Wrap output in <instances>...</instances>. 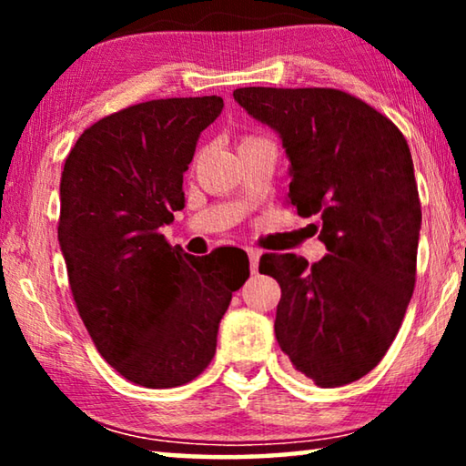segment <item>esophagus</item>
<instances>
[{
	"label": "esophagus",
	"mask_w": 466,
	"mask_h": 466,
	"mask_svg": "<svg viewBox=\"0 0 466 466\" xmlns=\"http://www.w3.org/2000/svg\"><path fill=\"white\" fill-rule=\"evenodd\" d=\"M247 255H248V263H250V273L255 275L258 271V257H261V252H258L257 248L248 247L247 248Z\"/></svg>",
	"instance_id": "34e87169"
}]
</instances>
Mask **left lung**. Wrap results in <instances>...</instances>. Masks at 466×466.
I'll return each instance as SVG.
<instances>
[{
  "instance_id": "1",
  "label": "left lung",
  "mask_w": 466,
  "mask_h": 466,
  "mask_svg": "<svg viewBox=\"0 0 466 466\" xmlns=\"http://www.w3.org/2000/svg\"><path fill=\"white\" fill-rule=\"evenodd\" d=\"M234 100L281 136L286 203L319 218L329 250L312 265L291 252L258 261L281 286V351L322 389L360 380L389 351L413 296L421 203L411 149L389 116L343 90L252 86Z\"/></svg>"
}]
</instances>
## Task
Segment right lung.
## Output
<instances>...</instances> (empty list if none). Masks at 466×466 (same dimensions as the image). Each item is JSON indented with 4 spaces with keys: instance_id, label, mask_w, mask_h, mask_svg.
<instances>
[{
    "instance_id": "add662e5",
    "label": "right lung",
    "mask_w": 466,
    "mask_h": 466,
    "mask_svg": "<svg viewBox=\"0 0 466 466\" xmlns=\"http://www.w3.org/2000/svg\"><path fill=\"white\" fill-rule=\"evenodd\" d=\"M219 96L116 110L77 137L61 172L57 236L76 309L102 358L129 382L175 389L216 356L218 327L248 258L170 247L160 228L185 208L183 175Z\"/></svg>"
}]
</instances>
